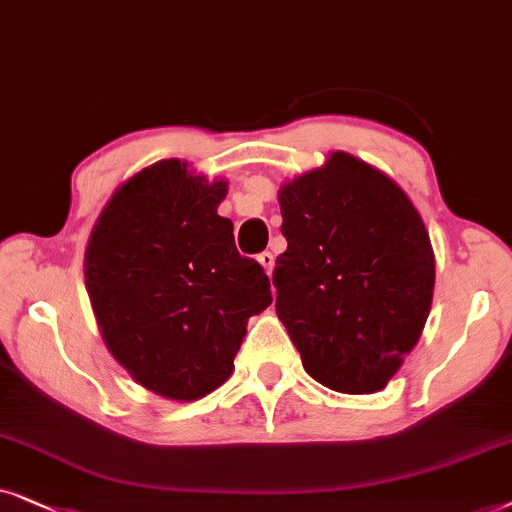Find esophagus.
Returning <instances> with one entry per match:
<instances>
[{
	"label": "esophagus",
	"instance_id": "1",
	"mask_svg": "<svg viewBox=\"0 0 512 512\" xmlns=\"http://www.w3.org/2000/svg\"><path fill=\"white\" fill-rule=\"evenodd\" d=\"M257 260H260V264L264 267V271H267V274H271V271H274V252H269V250H264V252H260V255H257Z\"/></svg>",
	"mask_w": 512,
	"mask_h": 512
}]
</instances>
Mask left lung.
I'll use <instances>...</instances> for the list:
<instances>
[{"label": "left lung", "instance_id": "1", "mask_svg": "<svg viewBox=\"0 0 512 512\" xmlns=\"http://www.w3.org/2000/svg\"><path fill=\"white\" fill-rule=\"evenodd\" d=\"M288 241L276 311L304 370L339 393H374L398 372L431 311L435 262L417 208L351 154L278 194Z\"/></svg>", "mask_w": 512, "mask_h": 512}]
</instances>
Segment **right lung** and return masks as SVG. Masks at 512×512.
<instances>
[{
    "mask_svg": "<svg viewBox=\"0 0 512 512\" xmlns=\"http://www.w3.org/2000/svg\"><path fill=\"white\" fill-rule=\"evenodd\" d=\"M224 182L156 161L117 189L86 250V288L112 356L149 391L196 400L229 379L248 318L271 304L262 264L217 215Z\"/></svg>",
    "mask_w": 512,
    "mask_h": 512,
    "instance_id": "add662e5",
    "label": "right lung"
}]
</instances>
